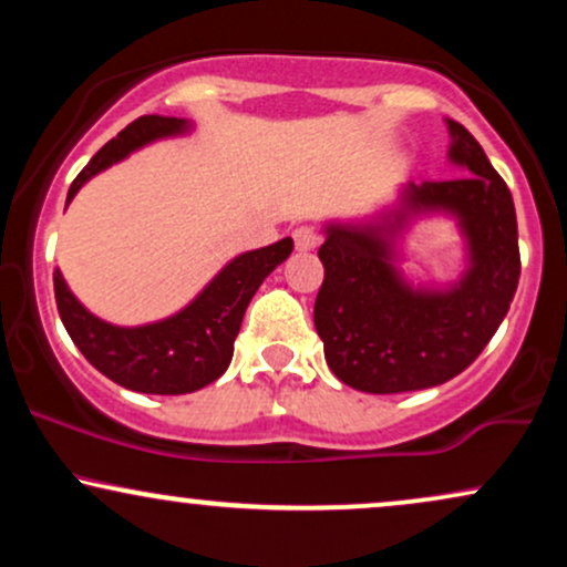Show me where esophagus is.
Segmentation results:
<instances>
[{
  "label": "esophagus",
  "instance_id": "34e87169",
  "mask_svg": "<svg viewBox=\"0 0 567 567\" xmlns=\"http://www.w3.org/2000/svg\"><path fill=\"white\" fill-rule=\"evenodd\" d=\"M292 239H296L298 250H315V247L320 245V231L311 229V226H298V229L292 231Z\"/></svg>",
  "mask_w": 567,
  "mask_h": 567
}]
</instances>
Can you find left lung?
<instances>
[{"mask_svg":"<svg viewBox=\"0 0 567 567\" xmlns=\"http://www.w3.org/2000/svg\"><path fill=\"white\" fill-rule=\"evenodd\" d=\"M447 130V157L464 175L408 184L402 207L379 224L324 229L315 324L330 370L360 392L400 394L451 381L487 347L517 290L509 188L470 130L453 120ZM419 212H447L467 239L471 269L445 291L413 289L393 266V237Z\"/></svg>","mask_w":567,"mask_h":567,"instance_id":"8db88e82","label":"left lung"}]
</instances>
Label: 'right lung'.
Here are the masks:
<instances>
[{"label":"right lung","instance_id":"1","mask_svg":"<svg viewBox=\"0 0 567 567\" xmlns=\"http://www.w3.org/2000/svg\"><path fill=\"white\" fill-rule=\"evenodd\" d=\"M186 130L188 122L178 116L148 114L135 120L87 162V167L71 184L66 202L74 199V194L93 175L125 159L130 152L167 135H181ZM290 252V237L261 250L243 252L226 264L186 309L167 320L141 324V328H116V324L97 320L76 301L66 279L55 269L58 315L84 360L120 386L141 394L197 392L226 373L247 303L261 288L264 279Z\"/></svg>","mask_w":567,"mask_h":567}]
</instances>
